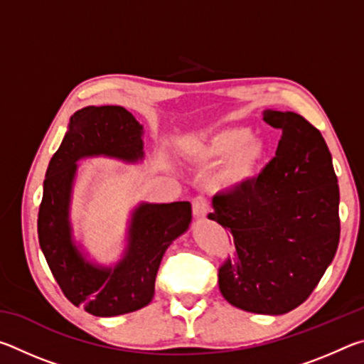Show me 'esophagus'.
<instances>
[{
  "mask_svg": "<svg viewBox=\"0 0 364 364\" xmlns=\"http://www.w3.org/2000/svg\"><path fill=\"white\" fill-rule=\"evenodd\" d=\"M208 212H210V207H208L205 197H194L193 199V213L196 218H205Z\"/></svg>",
  "mask_w": 364,
  "mask_h": 364,
  "instance_id": "obj_1",
  "label": "esophagus"
}]
</instances>
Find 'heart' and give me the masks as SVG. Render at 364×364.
I'll list each match as a JSON object with an SVG mask.
<instances>
[{
	"label": "heart",
	"mask_w": 364,
	"mask_h": 364,
	"mask_svg": "<svg viewBox=\"0 0 364 364\" xmlns=\"http://www.w3.org/2000/svg\"><path fill=\"white\" fill-rule=\"evenodd\" d=\"M264 147L245 127H225L193 147V157L199 164H215L221 160L212 178L217 191H236L244 188L260 165Z\"/></svg>",
	"instance_id": "heart-1"
}]
</instances>
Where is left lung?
Returning <instances> with one entry per match:
<instances>
[{"label": "left lung", "instance_id": "8db88e82", "mask_svg": "<svg viewBox=\"0 0 364 364\" xmlns=\"http://www.w3.org/2000/svg\"><path fill=\"white\" fill-rule=\"evenodd\" d=\"M281 132L276 156L244 188L213 197L208 218L231 231L237 257L218 269L231 305L284 315L310 297L341 237L338 184L318 128L295 112L267 109Z\"/></svg>", "mask_w": 364, "mask_h": 364}]
</instances>
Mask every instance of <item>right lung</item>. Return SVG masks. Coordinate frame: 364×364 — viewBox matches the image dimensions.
Returning <instances> with one entry per match:
<instances>
[{"label":"right lung","instance_id":"right-lung-1","mask_svg":"<svg viewBox=\"0 0 364 364\" xmlns=\"http://www.w3.org/2000/svg\"><path fill=\"white\" fill-rule=\"evenodd\" d=\"M97 156L128 164L144 157L143 125L125 107L88 106L70 117L43 183L38 241L54 279L73 305L95 316H117L152 300L165 250L188 230L193 215L189 202H143L132 213L122 260L114 267L88 262L72 236L70 199L77 162Z\"/></svg>","mask_w":364,"mask_h":364}]
</instances>
